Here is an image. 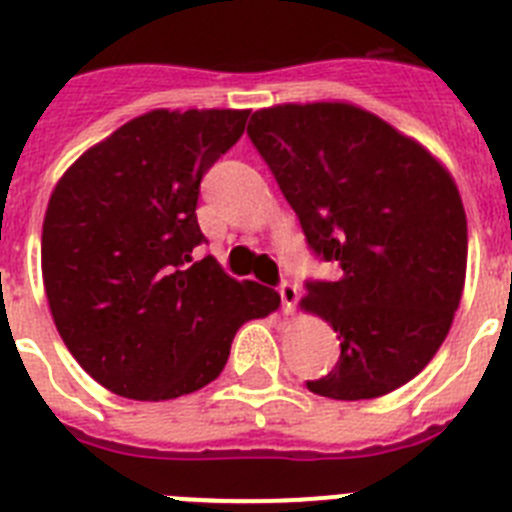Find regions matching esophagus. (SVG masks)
Returning a JSON list of instances; mask_svg holds the SVG:
<instances>
[{
    "instance_id": "34e87169",
    "label": "esophagus",
    "mask_w": 512,
    "mask_h": 512,
    "mask_svg": "<svg viewBox=\"0 0 512 512\" xmlns=\"http://www.w3.org/2000/svg\"><path fill=\"white\" fill-rule=\"evenodd\" d=\"M278 293H281V301H283V311H293V306H296V301H299V288L293 286V283L283 281L281 286H278Z\"/></svg>"
}]
</instances>
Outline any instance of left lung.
<instances>
[{
    "mask_svg": "<svg viewBox=\"0 0 512 512\" xmlns=\"http://www.w3.org/2000/svg\"><path fill=\"white\" fill-rule=\"evenodd\" d=\"M306 242L337 262L301 309L330 324L340 361L319 397L376 399L415 379L446 340L466 278V213L451 172L350 102H286L247 126Z\"/></svg>",
    "mask_w": 512,
    "mask_h": 512,
    "instance_id": "left-lung-1",
    "label": "left lung"
}]
</instances>
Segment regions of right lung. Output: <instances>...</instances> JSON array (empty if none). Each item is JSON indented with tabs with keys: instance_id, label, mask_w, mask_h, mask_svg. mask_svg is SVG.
Instances as JSON below:
<instances>
[{
	"instance_id": "right-lung-1",
	"label": "right lung",
	"mask_w": 512,
	"mask_h": 512,
	"mask_svg": "<svg viewBox=\"0 0 512 512\" xmlns=\"http://www.w3.org/2000/svg\"><path fill=\"white\" fill-rule=\"evenodd\" d=\"M250 110H151L64 172L43 219L41 268L61 340L118 397L164 402L211 384L231 340L281 306L273 288L234 281L195 206L201 180L237 144Z\"/></svg>"
}]
</instances>
